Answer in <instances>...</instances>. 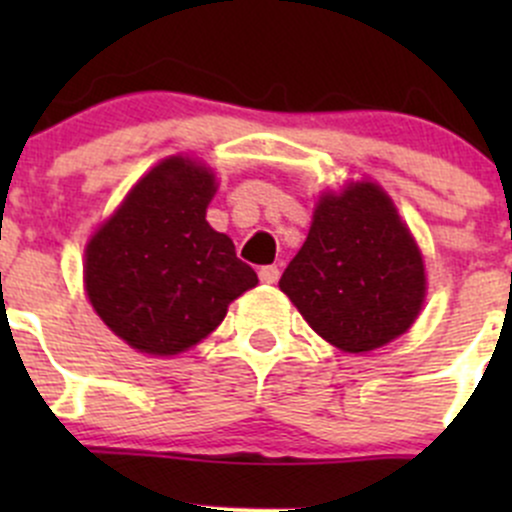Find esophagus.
Segmentation results:
<instances>
[{"mask_svg": "<svg viewBox=\"0 0 512 512\" xmlns=\"http://www.w3.org/2000/svg\"><path fill=\"white\" fill-rule=\"evenodd\" d=\"M260 280L265 282V285H275V282L280 280V267H277V265L260 267Z\"/></svg>", "mask_w": 512, "mask_h": 512, "instance_id": "esophagus-1", "label": "esophagus"}]
</instances>
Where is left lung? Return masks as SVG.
<instances>
[{"mask_svg":"<svg viewBox=\"0 0 512 512\" xmlns=\"http://www.w3.org/2000/svg\"><path fill=\"white\" fill-rule=\"evenodd\" d=\"M280 289L309 327L344 352H371L414 324L426 277L409 227L374 183L324 195Z\"/></svg>","mask_w":512,"mask_h":512,"instance_id":"1","label":"left lung"}]
</instances>
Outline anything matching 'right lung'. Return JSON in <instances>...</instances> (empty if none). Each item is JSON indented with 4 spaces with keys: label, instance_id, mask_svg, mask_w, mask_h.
Wrapping results in <instances>:
<instances>
[{
    "label": "right lung",
    "instance_id": "obj_1",
    "mask_svg": "<svg viewBox=\"0 0 512 512\" xmlns=\"http://www.w3.org/2000/svg\"><path fill=\"white\" fill-rule=\"evenodd\" d=\"M213 193L210 170L163 160L86 247L91 304L138 352H185L223 322L232 299L257 285L230 237L205 220Z\"/></svg>",
    "mask_w": 512,
    "mask_h": 512
}]
</instances>
